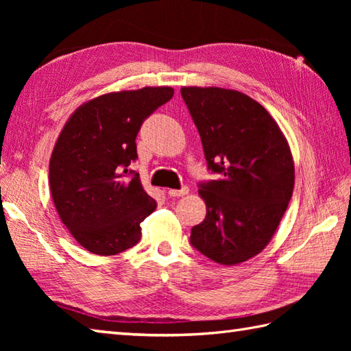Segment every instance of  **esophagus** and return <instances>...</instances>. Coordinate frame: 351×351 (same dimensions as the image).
<instances>
[{
    "instance_id": "esophagus-1",
    "label": "esophagus",
    "mask_w": 351,
    "mask_h": 351,
    "mask_svg": "<svg viewBox=\"0 0 351 351\" xmlns=\"http://www.w3.org/2000/svg\"><path fill=\"white\" fill-rule=\"evenodd\" d=\"M189 193V187H182L180 190H169V196L170 197H180V196H185Z\"/></svg>"
}]
</instances>
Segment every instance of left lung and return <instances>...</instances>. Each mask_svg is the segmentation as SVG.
Segmentation results:
<instances>
[{
    "label": "left lung",
    "mask_w": 351,
    "mask_h": 351,
    "mask_svg": "<svg viewBox=\"0 0 351 351\" xmlns=\"http://www.w3.org/2000/svg\"><path fill=\"white\" fill-rule=\"evenodd\" d=\"M202 140L206 167L217 180L199 182L206 217L190 244L223 265L258 255L287 211L294 190L289 146L268 111L237 90L182 87Z\"/></svg>",
    "instance_id": "8db88e82"
}]
</instances>
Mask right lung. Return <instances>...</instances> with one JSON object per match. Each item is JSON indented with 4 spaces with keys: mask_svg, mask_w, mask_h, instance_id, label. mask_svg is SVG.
Segmentation results:
<instances>
[{
    "mask_svg": "<svg viewBox=\"0 0 351 351\" xmlns=\"http://www.w3.org/2000/svg\"><path fill=\"white\" fill-rule=\"evenodd\" d=\"M173 96L170 87L102 95L66 122L49 161L57 213L72 237L95 255H117L141 238L140 223L156 202L130 170L146 119Z\"/></svg>",
    "mask_w": 351,
    "mask_h": 351,
    "instance_id": "1",
    "label": "right lung"
}]
</instances>
